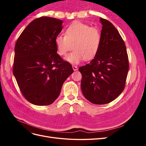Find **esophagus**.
<instances>
[{"label":"esophagus","mask_w":146,"mask_h":146,"mask_svg":"<svg viewBox=\"0 0 146 146\" xmlns=\"http://www.w3.org/2000/svg\"><path fill=\"white\" fill-rule=\"evenodd\" d=\"M72 68L74 69V70H78V67L76 66H74V65H72Z\"/></svg>","instance_id":"1"}]
</instances>
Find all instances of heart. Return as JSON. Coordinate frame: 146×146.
Wrapping results in <instances>:
<instances>
[{"instance_id":"obj_1","label":"heart","mask_w":146,"mask_h":146,"mask_svg":"<svg viewBox=\"0 0 146 146\" xmlns=\"http://www.w3.org/2000/svg\"><path fill=\"white\" fill-rule=\"evenodd\" d=\"M55 44L60 56H66L73 47V51L65 59L70 63L77 64L96 56L100 47V33L98 29L74 22L66 29L64 35L56 37Z\"/></svg>"}]
</instances>
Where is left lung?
I'll list each match as a JSON object with an SVG mask.
<instances>
[{
	"instance_id": "obj_1",
	"label": "left lung",
	"mask_w": 146,
	"mask_h": 146,
	"mask_svg": "<svg viewBox=\"0 0 146 146\" xmlns=\"http://www.w3.org/2000/svg\"><path fill=\"white\" fill-rule=\"evenodd\" d=\"M102 25L99 50L90 63L81 66V89L90 102L104 105L116 99L124 90L129 68L125 42L115 27L100 18Z\"/></svg>"
}]
</instances>
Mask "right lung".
<instances>
[{
    "label": "right lung",
    "mask_w": 146,
    "mask_h": 146,
    "mask_svg": "<svg viewBox=\"0 0 146 146\" xmlns=\"http://www.w3.org/2000/svg\"><path fill=\"white\" fill-rule=\"evenodd\" d=\"M63 21L43 16L26 27L17 39L13 72L21 93L36 105L52 104L74 70L57 54L55 39Z\"/></svg>",
    "instance_id": "right-lung-1"
}]
</instances>
